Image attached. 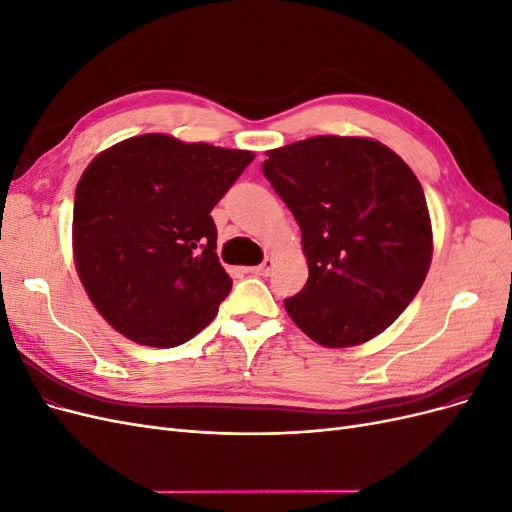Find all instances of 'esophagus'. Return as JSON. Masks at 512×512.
I'll return each mask as SVG.
<instances>
[{"mask_svg": "<svg viewBox=\"0 0 512 512\" xmlns=\"http://www.w3.org/2000/svg\"><path fill=\"white\" fill-rule=\"evenodd\" d=\"M273 265H275V260L271 258V256H267L265 260L260 262L258 267H252L250 271L252 273H256V275H262V277H267V275H271V271H273Z\"/></svg>", "mask_w": 512, "mask_h": 512, "instance_id": "1", "label": "esophagus"}]
</instances>
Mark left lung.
Instances as JSON below:
<instances>
[{
  "label": "left lung",
  "instance_id": "obj_1",
  "mask_svg": "<svg viewBox=\"0 0 512 512\" xmlns=\"http://www.w3.org/2000/svg\"><path fill=\"white\" fill-rule=\"evenodd\" d=\"M262 173L301 228L309 277L284 299L327 348L363 344L399 318L431 262L421 183L397 153L356 136H314L267 153Z\"/></svg>",
  "mask_w": 512,
  "mask_h": 512
}]
</instances>
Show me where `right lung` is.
Listing matches in <instances>:
<instances>
[{
    "label": "right lung",
    "mask_w": 512,
    "mask_h": 512,
    "mask_svg": "<svg viewBox=\"0 0 512 512\" xmlns=\"http://www.w3.org/2000/svg\"><path fill=\"white\" fill-rule=\"evenodd\" d=\"M254 153L166 134L128 138L91 162L74 194V262L121 335L175 348L203 331L232 288L211 209Z\"/></svg>",
    "instance_id": "right-lung-1"
}]
</instances>
